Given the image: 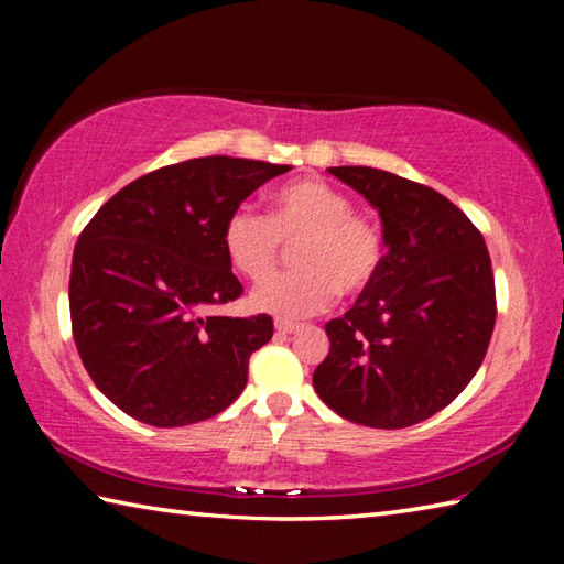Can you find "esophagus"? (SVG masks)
I'll list each match as a JSON object with an SVG mask.
<instances>
[{
	"label": "esophagus",
	"instance_id": "1",
	"mask_svg": "<svg viewBox=\"0 0 564 564\" xmlns=\"http://www.w3.org/2000/svg\"><path fill=\"white\" fill-rule=\"evenodd\" d=\"M299 328H301L299 323H293V321H283V318L275 321V330L283 333V336H289V333H295Z\"/></svg>",
	"mask_w": 564,
	"mask_h": 564
}]
</instances>
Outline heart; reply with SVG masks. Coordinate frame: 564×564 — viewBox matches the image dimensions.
I'll list each match as a JSON object with an SVG mask.
<instances>
[{
	"label": "heart",
	"mask_w": 564,
	"mask_h": 564,
	"mask_svg": "<svg viewBox=\"0 0 564 564\" xmlns=\"http://www.w3.org/2000/svg\"><path fill=\"white\" fill-rule=\"evenodd\" d=\"M281 242L300 243L294 252L300 271L259 285L251 305L283 318L326 311L338 291L362 293L383 263L380 228L352 212L348 194L321 178L275 188L269 218L238 208L224 226V251L248 281H264L278 268Z\"/></svg>",
	"instance_id": "b5f03b06"
}]
</instances>
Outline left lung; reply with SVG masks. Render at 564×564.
I'll list each match as a JSON object with an SVG mask.
<instances>
[{
	"instance_id": "left-lung-1",
	"label": "left lung",
	"mask_w": 564,
	"mask_h": 564,
	"mask_svg": "<svg viewBox=\"0 0 564 564\" xmlns=\"http://www.w3.org/2000/svg\"><path fill=\"white\" fill-rule=\"evenodd\" d=\"M380 214L386 256L313 373L350 423L398 431L451 405L488 352L495 279L482 234L431 186L370 166L328 169Z\"/></svg>"
}]
</instances>
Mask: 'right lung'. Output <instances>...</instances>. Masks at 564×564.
<instances>
[{
  "label": "right lung",
  "mask_w": 564,
  "mask_h": 564,
  "mask_svg": "<svg viewBox=\"0 0 564 564\" xmlns=\"http://www.w3.org/2000/svg\"><path fill=\"white\" fill-rule=\"evenodd\" d=\"M291 166L204 156L131 181L74 246L76 350L104 395L156 427L191 425L243 393L248 358L273 321L208 316L243 293L224 226L243 198Z\"/></svg>",
  "instance_id": "obj_1"
}]
</instances>
